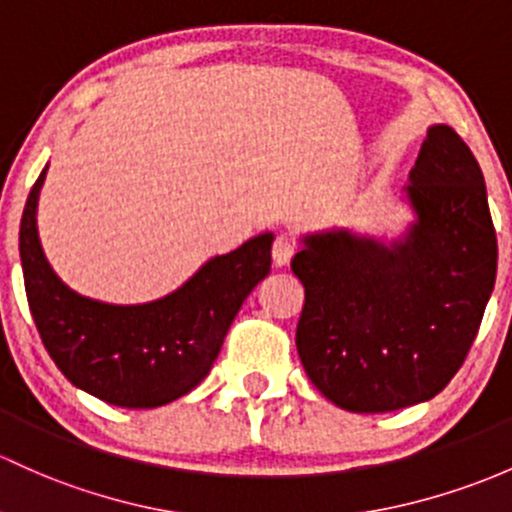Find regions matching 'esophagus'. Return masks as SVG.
I'll list each match as a JSON object with an SVG mask.
<instances>
[{
  "label": "esophagus",
  "mask_w": 512,
  "mask_h": 512,
  "mask_svg": "<svg viewBox=\"0 0 512 512\" xmlns=\"http://www.w3.org/2000/svg\"><path fill=\"white\" fill-rule=\"evenodd\" d=\"M295 251H298V241L290 234H278L276 241H273V263L276 266H285L295 256Z\"/></svg>",
  "instance_id": "1"
}]
</instances>
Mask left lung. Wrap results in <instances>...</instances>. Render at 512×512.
Segmentation results:
<instances>
[{"mask_svg":"<svg viewBox=\"0 0 512 512\" xmlns=\"http://www.w3.org/2000/svg\"><path fill=\"white\" fill-rule=\"evenodd\" d=\"M408 197L417 224L386 249L346 232L305 236L295 344L307 378L349 412H390L447 388L496 283L498 244L474 153L452 126L427 131Z\"/></svg>","mask_w":512,"mask_h":512,"instance_id":"1","label":"left lung"}]
</instances>
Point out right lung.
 I'll return each instance as SVG.
<instances>
[{"label": "right lung", "instance_id": "obj_1", "mask_svg": "<svg viewBox=\"0 0 512 512\" xmlns=\"http://www.w3.org/2000/svg\"><path fill=\"white\" fill-rule=\"evenodd\" d=\"M19 229L29 310L41 342L73 386L119 408H158L190 393L222 349L246 295L271 271L273 234H258L207 261L183 288L148 305H104L82 298L51 271L36 232L38 192Z\"/></svg>", "mask_w": 512, "mask_h": 512}]
</instances>
